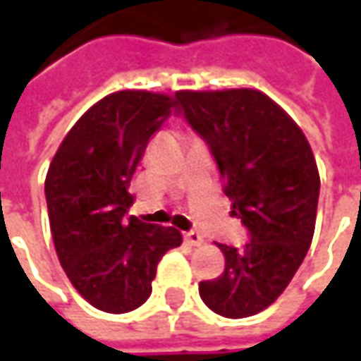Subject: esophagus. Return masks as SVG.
<instances>
[{"label":"esophagus","mask_w":361,"mask_h":361,"mask_svg":"<svg viewBox=\"0 0 361 361\" xmlns=\"http://www.w3.org/2000/svg\"><path fill=\"white\" fill-rule=\"evenodd\" d=\"M183 238H185V242H188L189 245H201V243L204 242L203 234H201V232H197V230L185 232V234H183Z\"/></svg>","instance_id":"34e87169"}]
</instances>
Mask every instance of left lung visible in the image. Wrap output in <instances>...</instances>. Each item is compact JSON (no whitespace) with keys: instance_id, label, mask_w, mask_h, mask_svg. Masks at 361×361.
<instances>
[{"instance_id":"left-lung-1","label":"left lung","mask_w":361,"mask_h":361,"mask_svg":"<svg viewBox=\"0 0 361 361\" xmlns=\"http://www.w3.org/2000/svg\"><path fill=\"white\" fill-rule=\"evenodd\" d=\"M176 96L219 164L232 216L250 232L240 250L216 243L226 257L224 272L199 282V294L222 317H250L284 292L310 250L321 185L317 162L298 123L261 90Z\"/></svg>"}]
</instances>
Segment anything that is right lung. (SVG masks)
<instances>
[{"instance_id": "right-lung-1", "label": "right lung", "mask_w": 361, "mask_h": 361, "mask_svg": "<svg viewBox=\"0 0 361 361\" xmlns=\"http://www.w3.org/2000/svg\"><path fill=\"white\" fill-rule=\"evenodd\" d=\"M178 96L119 90L82 114L46 176V203L59 263L96 310L127 313L149 300L158 261L180 230L127 219L129 181Z\"/></svg>"}]
</instances>
